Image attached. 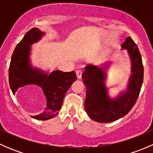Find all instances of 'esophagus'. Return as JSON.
<instances>
[{
    "label": "esophagus",
    "mask_w": 153,
    "mask_h": 153,
    "mask_svg": "<svg viewBox=\"0 0 153 153\" xmlns=\"http://www.w3.org/2000/svg\"><path fill=\"white\" fill-rule=\"evenodd\" d=\"M76 76H77V78H78V79L81 78V76H82V71L81 70L76 71Z\"/></svg>",
    "instance_id": "1"
}]
</instances>
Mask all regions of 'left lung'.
<instances>
[{"mask_svg":"<svg viewBox=\"0 0 153 153\" xmlns=\"http://www.w3.org/2000/svg\"><path fill=\"white\" fill-rule=\"evenodd\" d=\"M121 49H126L130 58L131 75L126 89L116 97L109 96L106 86L109 62H105L100 67L89 64L82 75L86 89L84 107L88 115L97 122H112L125 116L135 105L139 95L143 79L141 55L130 37L126 38Z\"/></svg>","mask_w":153,"mask_h":153,"instance_id":"1","label":"left lung"}]
</instances>
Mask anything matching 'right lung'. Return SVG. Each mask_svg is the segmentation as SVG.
Listing matches in <instances>:
<instances>
[{"label":"right lung","mask_w":153,"mask_h":153,"mask_svg":"<svg viewBox=\"0 0 153 153\" xmlns=\"http://www.w3.org/2000/svg\"><path fill=\"white\" fill-rule=\"evenodd\" d=\"M44 35L45 32L35 27L27 32L15 47L9 69V82L13 95L24 86H38L42 89L47 99L46 107L42 113L32 116L42 121L51 119L58 113L66 92L76 81L74 71L64 72L55 70L49 73L32 67L29 57L31 46L40 41Z\"/></svg>","instance_id":"1"}]
</instances>
